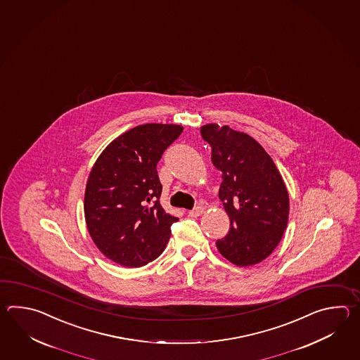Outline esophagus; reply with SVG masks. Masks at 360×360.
<instances>
[{
	"label": "esophagus",
	"mask_w": 360,
	"mask_h": 360,
	"mask_svg": "<svg viewBox=\"0 0 360 360\" xmlns=\"http://www.w3.org/2000/svg\"><path fill=\"white\" fill-rule=\"evenodd\" d=\"M203 211H205V208L202 206L194 207L191 211H189V216H191V217H198V216L203 214Z\"/></svg>",
	"instance_id": "34e87169"
}]
</instances>
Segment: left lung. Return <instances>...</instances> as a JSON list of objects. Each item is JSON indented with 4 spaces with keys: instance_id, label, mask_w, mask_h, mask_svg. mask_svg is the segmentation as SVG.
I'll return each instance as SVG.
<instances>
[{
    "instance_id": "1",
    "label": "left lung",
    "mask_w": 360,
    "mask_h": 360,
    "mask_svg": "<svg viewBox=\"0 0 360 360\" xmlns=\"http://www.w3.org/2000/svg\"><path fill=\"white\" fill-rule=\"evenodd\" d=\"M200 135L211 146V161L222 172L219 198L230 219L219 252L237 266L265 260L283 237L290 198L281 172L250 135L208 123Z\"/></svg>"
}]
</instances>
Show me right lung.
I'll list each match as a JSON object with an SVG mask.
<instances>
[{
  "mask_svg": "<svg viewBox=\"0 0 360 360\" xmlns=\"http://www.w3.org/2000/svg\"><path fill=\"white\" fill-rule=\"evenodd\" d=\"M183 126L146 123L120 135L94 163L84 191V219L109 260L140 268L161 255L179 219L160 203L157 163Z\"/></svg>",
  "mask_w": 360,
  "mask_h": 360,
  "instance_id": "obj_1",
  "label": "right lung"
}]
</instances>
